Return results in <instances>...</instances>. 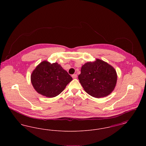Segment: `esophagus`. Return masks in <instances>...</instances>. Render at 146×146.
Returning <instances> with one entry per match:
<instances>
[{
  "mask_svg": "<svg viewBox=\"0 0 146 146\" xmlns=\"http://www.w3.org/2000/svg\"><path fill=\"white\" fill-rule=\"evenodd\" d=\"M72 76V78H73V79H76V77H77V74H73V75Z\"/></svg>",
  "mask_w": 146,
  "mask_h": 146,
  "instance_id": "34e87169",
  "label": "esophagus"
}]
</instances>
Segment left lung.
<instances>
[{
  "label": "left lung",
  "mask_w": 146,
  "mask_h": 146,
  "mask_svg": "<svg viewBox=\"0 0 146 146\" xmlns=\"http://www.w3.org/2000/svg\"><path fill=\"white\" fill-rule=\"evenodd\" d=\"M78 79L89 95L101 98L108 96L114 90L117 74L115 69L108 63L96 59L84 64Z\"/></svg>",
  "instance_id": "8db88e82"
}]
</instances>
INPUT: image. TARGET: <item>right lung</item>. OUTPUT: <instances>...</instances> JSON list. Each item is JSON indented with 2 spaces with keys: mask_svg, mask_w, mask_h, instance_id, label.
Instances as JSON below:
<instances>
[{
  "mask_svg": "<svg viewBox=\"0 0 146 146\" xmlns=\"http://www.w3.org/2000/svg\"><path fill=\"white\" fill-rule=\"evenodd\" d=\"M31 83L36 91L47 97L58 95L72 80L67 71L57 63H40L33 71Z\"/></svg>",
  "mask_w": 146,
  "mask_h": 146,
  "instance_id": "add662e5",
  "label": "right lung"
}]
</instances>
